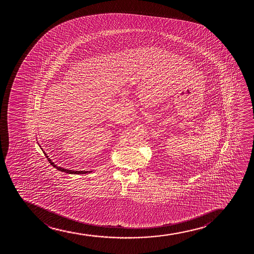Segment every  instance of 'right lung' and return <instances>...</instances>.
<instances>
[{
    "instance_id": "right-lung-1",
    "label": "right lung",
    "mask_w": 254,
    "mask_h": 254,
    "mask_svg": "<svg viewBox=\"0 0 254 254\" xmlns=\"http://www.w3.org/2000/svg\"><path fill=\"white\" fill-rule=\"evenodd\" d=\"M40 146V145H39ZM40 147H41V146H40ZM43 151V150H42ZM43 152H44L45 156L47 157V159H48V161H49V163L53 165L54 168H56V169H58V170H59V171H62V172H65L67 173V174H72V175H83V174H89V173L92 172V171H85V170H82V171H76V170H73V169H71V170H69V169H64V168H62V167H59L57 165V164H55V163H53V161H52V159L47 156V153L43 151Z\"/></svg>"
}]
</instances>
